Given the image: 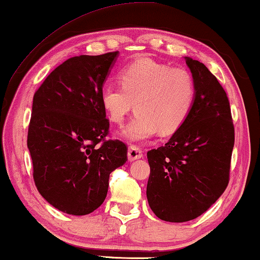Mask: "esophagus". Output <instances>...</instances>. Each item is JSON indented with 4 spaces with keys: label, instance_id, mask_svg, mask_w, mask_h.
Segmentation results:
<instances>
[{
    "label": "esophagus",
    "instance_id": "34e87169",
    "mask_svg": "<svg viewBox=\"0 0 260 260\" xmlns=\"http://www.w3.org/2000/svg\"><path fill=\"white\" fill-rule=\"evenodd\" d=\"M142 157H143V152H142L141 149L136 147V145H130L129 150H127V158H129V161L131 162Z\"/></svg>",
    "mask_w": 260,
    "mask_h": 260
}]
</instances>
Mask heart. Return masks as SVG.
I'll list each match as a JSON object with an SVG mask.
<instances>
[{"mask_svg": "<svg viewBox=\"0 0 260 260\" xmlns=\"http://www.w3.org/2000/svg\"><path fill=\"white\" fill-rule=\"evenodd\" d=\"M119 85H106L101 102L112 123L122 124L131 110L136 116L122 135L143 142L159 131L172 135L183 125L194 108L197 84L189 71L150 59H138L119 73Z\"/></svg>", "mask_w": 260, "mask_h": 260, "instance_id": "heart-1", "label": "heart"}]
</instances>
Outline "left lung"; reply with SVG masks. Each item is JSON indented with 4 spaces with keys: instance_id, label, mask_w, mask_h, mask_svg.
Returning a JSON list of instances; mask_svg holds the SVG:
<instances>
[{
    "instance_id": "obj_1",
    "label": "left lung",
    "mask_w": 260,
    "mask_h": 260,
    "mask_svg": "<svg viewBox=\"0 0 260 260\" xmlns=\"http://www.w3.org/2000/svg\"><path fill=\"white\" fill-rule=\"evenodd\" d=\"M197 84L189 117L165 145L148 151L149 206L169 222H184L205 213L230 180L234 126L229 97L204 63L186 56Z\"/></svg>"
}]
</instances>
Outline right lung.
<instances>
[{
    "label": "right lung",
    "instance_id": "add662e5",
    "mask_svg": "<svg viewBox=\"0 0 260 260\" xmlns=\"http://www.w3.org/2000/svg\"><path fill=\"white\" fill-rule=\"evenodd\" d=\"M118 52L73 56L35 92L27 145L39 193L59 211L86 215L104 202L109 177L126 162V145L106 141L104 81Z\"/></svg>",
    "mask_w": 260,
    "mask_h": 260
}]
</instances>
